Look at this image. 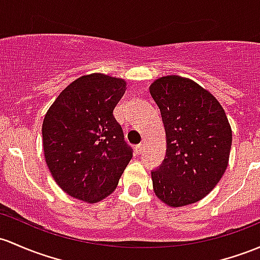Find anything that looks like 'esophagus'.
Wrapping results in <instances>:
<instances>
[{"instance_id": "esophagus-1", "label": "esophagus", "mask_w": 260, "mask_h": 260, "mask_svg": "<svg viewBox=\"0 0 260 260\" xmlns=\"http://www.w3.org/2000/svg\"><path fill=\"white\" fill-rule=\"evenodd\" d=\"M135 151H136V153H138V155H141L142 151H144V145H142V144L138 145V146L135 147Z\"/></svg>"}]
</instances>
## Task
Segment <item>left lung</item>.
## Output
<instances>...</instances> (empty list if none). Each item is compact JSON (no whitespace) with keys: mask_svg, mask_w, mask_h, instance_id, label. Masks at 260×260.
Listing matches in <instances>:
<instances>
[{"mask_svg":"<svg viewBox=\"0 0 260 260\" xmlns=\"http://www.w3.org/2000/svg\"><path fill=\"white\" fill-rule=\"evenodd\" d=\"M149 90L166 133V156L151 172L153 192L170 207L192 205L207 196L227 169L230 121L218 100L188 78L161 77Z\"/></svg>","mask_w":260,"mask_h":260,"instance_id":"obj_1","label":"left lung"}]
</instances>
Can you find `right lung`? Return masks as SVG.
I'll return each instance as SVG.
<instances>
[{
    "instance_id": "right-lung-1",
    "label": "right lung",
    "mask_w": 260,
    "mask_h": 260,
    "mask_svg": "<svg viewBox=\"0 0 260 260\" xmlns=\"http://www.w3.org/2000/svg\"><path fill=\"white\" fill-rule=\"evenodd\" d=\"M126 90L121 78H78L53 102L42 125L44 160L71 197L96 203L114 192L133 157L114 108Z\"/></svg>"
}]
</instances>
